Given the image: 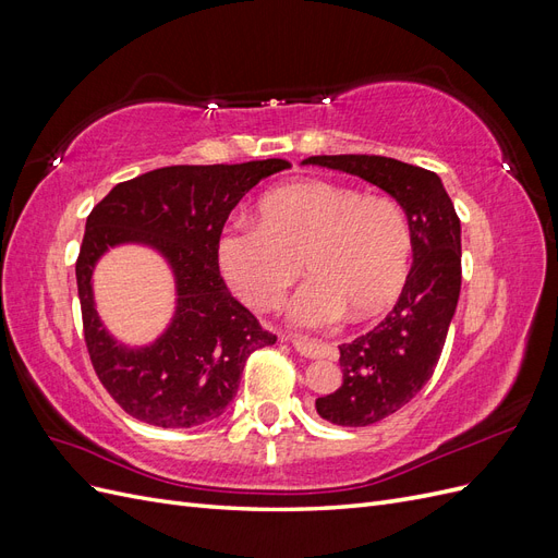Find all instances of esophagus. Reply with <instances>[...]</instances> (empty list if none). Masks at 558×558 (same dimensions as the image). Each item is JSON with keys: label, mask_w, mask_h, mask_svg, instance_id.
Here are the masks:
<instances>
[{"label": "esophagus", "mask_w": 558, "mask_h": 558, "mask_svg": "<svg viewBox=\"0 0 558 558\" xmlns=\"http://www.w3.org/2000/svg\"><path fill=\"white\" fill-rule=\"evenodd\" d=\"M291 347L302 353L305 359H328L335 356V349L330 344H320V342H312V340H302V337H289Z\"/></svg>", "instance_id": "34e87169"}]
</instances>
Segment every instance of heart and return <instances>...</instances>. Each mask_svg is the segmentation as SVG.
I'll use <instances>...</instances> for the list:
<instances>
[{
    "instance_id": "obj_1",
    "label": "heart",
    "mask_w": 558,
    "mask_h": 558,
    "mask_svg": "<svg viewBox=\"0 0 558 558\" xmlns=\"http://www.w3.org/2000/svg\"><path fill=\"white\" fill-rule=\"evenodd\" d=\"M412 230L396 199L361 195L332 181L286 185L260 202V223L232 221L218 260L248 307H275L302 269L310 279L289 300L300 328H326L351 312L369 318L398 300L410 275Z\"/></svg>"
}]
</instances>
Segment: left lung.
<instances>
[{
  "instance_id": "8db88e82",
  "label": "left lung",
  "mask_w": 558,
  "mask_h": 558,
  "mask_svg": "<svg viewBox=\"0 0 558 558\" xmlns=\"http://www.w3.org/2000/svg\"><path fill=\"white\" fill-rule=\"evenodd\" d=\"M379 185L408 214L414 263L396 307L340 347L342 386L316 398L335 426L363 428L404 408L433 377L461 293V221L435 172L384 156H312L305 165Z\"/></svg>"
}]
</instances>
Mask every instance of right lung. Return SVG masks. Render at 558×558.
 Segmentation results:
<instances>
[{
	"instance_id": "right-lung-1",
	"label": "right lung",
	"mask_w": 558,
	"mask_h": 558,
	"mask_svg": "<svg viewBox=\"0 0 558 558\" xmlns=\"http://www.w3.org/2000/svg\"><path fill=\"white\" fill-rule=\"evenodd\" d=\"M289 160L172 165L118 183L93 207L76 258L83 337L95 373L121 408L150 426L193 428L221 416L238 393L246 359L277 342L218 269V242L230 211ZM142 241L175 269L178 314L156 345L125 350L94 312L89 277L109 246Z\"/></svg>"
}]
</instances>
